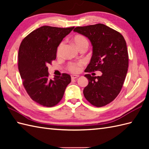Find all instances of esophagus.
<instances>
[{
    "instance_id": "34e87169",
    "label": "esophagus",
    "mask_w": 149,
    "mask_h": 149,
    "mask_svg": "<svg viewBox=\"0 0 149 149\" xmlns=\"http://www.w3.org/2000/svg\"><path fill=\"white\" fill-rule=\"evenodd\" d=\"M79 77V76L78 75H71L72 79H75L78 78Z\"/></svg>"
}]
</instances>
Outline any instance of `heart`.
Segmentation results:
<instances>
[{
  "instance_id": "b5f03b06",
  "label": "heart",
  "mask_w": 149,
  "mask_h": 149,
  "mask_svg": "<svg viewBox=\"0 0 149 149\" xmlns=\"http://www.w3.org/2000/svg\"><path fill=\"white\" fill-rule=\"evenodd\" d=\"M73 42L79 49H80L81 47L84 46H88V40L83 35H75L73 38ZM64 42H62L59 43V45L57 49V55L58 56L61 54L63 47H64ZM83 65V63L82 61H79L77 63H70L68 65V69L72 72L77 73L79 72Z\"/></svg>"
}]
</instances>
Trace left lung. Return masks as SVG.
Here are the masks:
<instances>
[{
  "label": "left lung",
  "instance_id": "obj_1",
  "mask_svg": "<svg viewBox=\"0 0 149 149\" xmlns=\"http://www.w3.org/2000/svg\"><path fill=\"white\" fill-rule=\"evenodd\" d=\"M74 32L87 37L93 46L92 56L84 72L97 70L101 76L86 74L89 83L84 96L93 106L102 107L115 99L121 91L127 74L129 56L124 38L102 24L75 27Z\"/></svg>",
  "mask_w": 149,
  "mask_h": 149
}]
</instances>
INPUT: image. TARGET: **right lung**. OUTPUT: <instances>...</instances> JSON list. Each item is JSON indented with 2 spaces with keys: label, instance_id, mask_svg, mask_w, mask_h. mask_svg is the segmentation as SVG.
Here are the masks:
<instances>
[{
  "label": "right lung",
  "instance_id": "right-lung-1",
  "mask_svg": "<svg viewBox=\"0 0 149 149\" xmlns=\"http://www.w3.org/2000/svg\"><path fill=\"white\" fill-rule=\"evenodd\" d=\"M74 27L44 26L24 38L18 50V70L22 84L34 102L46 107L57 105L71 82L70 75L49 77L47 65L56 58L57 48Z\"/></svg>",
  "mask_w": 149,
  "mask_h": 149
}]
</instances>
